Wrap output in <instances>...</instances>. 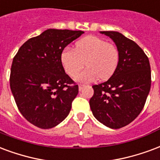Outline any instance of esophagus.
Instances as JSON below:
<instances>
[{"label": "esophagus", "instance_id": "esophagus-1", "mask_svg": "<svg viewBox=\"0 0 160 160\" xmlns=\"http://www.w3.org/2000/svg\"><path fill=\"white\" fill-rule=\"evenodd\" d=\"M84 87H85V85H79V90H80V91L83 90Z\"/></svg>", "mask_w": 160, "mask_h": 160}]
</instances>
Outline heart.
<instances>
[{
    "instance_id": "heart-1",
    "label": "heart",
    "mask_w": 160,
    "mask_h": 160,
    "mask_svg": "<svg viewBox=\"0 0 160 160\" xmlns=\"http://www.w3.org/2000/svg\"><path fill=\"white\" fill-rule=\"evenodd\" d=\"M61 62L65 72L71 77L76 76L81 83H91L101 78L107 80L116 71L119 63V51L115 45L98 36H86L76 42L74 49L66 47L61 52Z\"/></svg>"
}]
</instances>
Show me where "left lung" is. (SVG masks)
<instances>
[{"label": "left lung", "mask_w": 160, "mask_h": 160, "mask_svg": "<svg viewBox=\"0 0 160 160\" xmlns=\"http://www.w3.org/2000/svg\"><path fill=\"white\" fill-rule=\"evenodd\" d=\"M110 37L119 51L114 74L103 83L94 85L90 99L92 113L112 129L129 125L142 110L151 87L148 58L136 42L116 31H100Z\"/></svg>", "instance_id": "left-lung-1"}]
</instances>
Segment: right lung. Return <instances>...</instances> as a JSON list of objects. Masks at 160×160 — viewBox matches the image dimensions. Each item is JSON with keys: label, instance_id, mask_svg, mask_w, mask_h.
<instances>
[{"label": "right lung", "instance_id": "obj_1", "mask_svg": "<svg viewBox=\"0 0 160 160\" xmlns=\"http://www.w3.org/2000/svg\"><path fill=\"white\" fill-rule=\"evenodd\" d=\"M84 31L49 29L24 42L12 63L10 87L18 108L29 123L50 129L70 112L79 92L61 62V52Z\"/></svg>", "mask_w": 160, "mask_h": 160}]
</instances>
